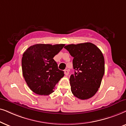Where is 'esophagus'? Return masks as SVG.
<instances>
[{
	"label": "esophagus",
	"mask_w": 126,
	"mask_h": 126,
	"mask_svg": "<svg viewBox=\"0 0 126 126\" xmlns=\"http://www.w3.org/2000/svg\"><path fill=\"white\" fill-rule=\"evenodd\" d=\"M64 71V74L66 75H68L69 74V71H68V70H65Z\"/></svg>",
	"instance_id": "34e87169"
}]
</instances>
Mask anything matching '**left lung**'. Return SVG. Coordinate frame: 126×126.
Here are the masks:
<instances>
[{
	"label": "left lung",
	"mask_w": 126,
	"mask_h": 126,
	"mask_svg": "<svg viewBox=\"0 0 126 126\" xmlns=\"http://www.w3.org/2000/svg\"><path fill=\"white\" fill-rule=\"evenodd\" d=\"M64 48L74 58V74L70 78L72 93L80 100L91 98L98 91L104 74L103 53L91 43L70 44Z\"/></svg>",
	"instance_id": "left-lung-1"
}]
</instances>
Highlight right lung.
Instances as JSON below:
<instances>
[{
	"label": "right lung",
	"instance_id": "right-lung-1",
	"mask_svg": "<svg viewBox=\"0 0 126 126\" xmlns=\"http://www.w3.org/2000/svg\"><path fill=\"white\" fill-rule=\"evenodd\" d=\"M64 44H37L31 46L22 58L23 76L29 88L39 95H49L55 85L64 76V71L58 68L53 57Z\"/></svg>",
	"mask_w": 126,
	"mask_h": 126
}]
</instances>
